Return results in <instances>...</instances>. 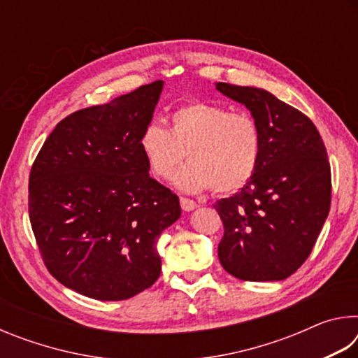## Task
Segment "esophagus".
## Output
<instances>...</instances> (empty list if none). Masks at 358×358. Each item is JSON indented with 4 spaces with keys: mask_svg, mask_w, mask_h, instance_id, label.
Instances as JSON below:
<instances>
[{
    "mask_svg": "<svg viewBox=\"0 0 358 358\" xmlns=\"http://www.w3.org/2000/svg\"><path fill=\"white\" fill-rule=\"evenodd\" d=\"M180 205H181V208H183L185 211H191V210H194L197 207V203L192 201V199H187V197H183L181 196L180 197Z\"/></svg>",
    "mask_w": 358,
    "mask_h": 358,
    "instance_id": "1",
    "label": "esophagus"
}]
</instances>
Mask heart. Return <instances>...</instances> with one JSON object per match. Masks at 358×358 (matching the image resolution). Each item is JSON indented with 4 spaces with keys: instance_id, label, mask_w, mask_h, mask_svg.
Instances as JSON below:
<instances>
[{
    "instance_id": "1",
    "label": "heart",
    "mask_w": 358,
    "mask_h": 358,
    "mask_svg": "<svg viewBox=\"0 0 358 358\" xmlns=\"http://www.w3.org/2000/svg\"><path fill=\"white\" fill-rule=\"evenodd\" d=\"M138 150L157 180L171 178L186 153L189 162L175 175L178 187L232 194L256 173L262 129L250 112L196 101L169 115V129L156 123L145 126Z\"/></svg>"
}]
</instances>
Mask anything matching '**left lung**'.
<instances>
[{
  "label": "left lung",
  "instance_id": "obj_1",
  "mask_svg": "<svg viewBox=\"0 0 358 358\" xmlns=\"http://www.w3.org/2000/svg\"><path fill=\"white\" fill-rule=\"evenodd\" d=\"M216 88L250 108L262 129L256 173L215 203L224 226L217 257L238 280H286L305 264L330 211L322 137L305 113L265 90L224 82Z\"/></svg>",
  "mask_w": 358,
  "mask_h": 358
}]
</instances>
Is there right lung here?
Here are the masks:
<instances>
[{"label": "right lung", "mask_w": 358, "mask_h": 358, "mask_svg": "<svg viewBox=\"0 0 358 358\" xmlns=\"http://www.w3.org/2000/svg\"><path fill=\"white\" fill-rule=\"evenodd\" d=\"M161 90L156 80L68 115L29 172V222L44 265L90 299H131L161 275L156 241L181 208L138 150Z\"/></svg>", "instance_id": "add662e5"}]
</instances>
